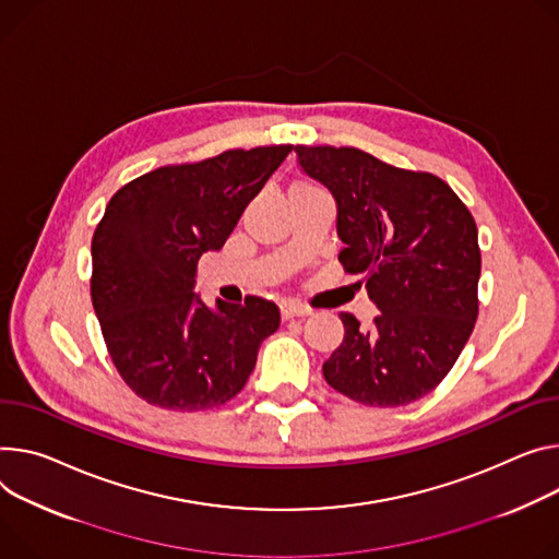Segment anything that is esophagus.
<instances>
[{
    "label": "esophagus",
    "instance_id": "34e87169",
    "mask_svg": "<svg viewBox=\"0 0 559 559\" xmlns=\"http://www.w3.org/2000/svg\"><path fill=\"white\" fill-rule=\"evenodd\" d=\"M312 310L306 308V306H298V302H283L281 306V317L287 321V319H294V317H310Z\"/></svg>",
    "mask_w": 559,
    "mask_h": 559
}]
</instances>
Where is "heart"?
Returning a JSON list of instances; mask_svg holds the SVG:
<instances>
[{
  "label": "heart",
  "mask_w": 559,
  "mask_h": 559,
  "mask_svg": "<svg viewBox=\"0 0 559 559\" xmlns=\"http://www.w3.org/2000/svg\"><path fill=\"white\" fill-rule=\"evenodd\" d=\"M292 191H319V189H317V187H312L310 182H302V180H298V182H294V185H292L289 193H292Z\"/></svg>",
  "instance_id": "b5f03b06"
}]
</instances>
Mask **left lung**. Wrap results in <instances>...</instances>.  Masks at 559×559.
Wrapping results in <instances>:
<instances>
[{
    "label": "left lung",
    "mask_w": 559,
    "mask_h": 559,
    "mask_svg": "<svg viewBox=\"0 0 559 559\" xmlns=\"http://www.w3.org/2000/svg\"><path fill=\"white\" fill-rule=\"evenodd\" d=\"M298 165L336 200L345 272L364 274L381 312L345 336L325 381L374 408L421 399L450 372L477 321L481 253L468 207L441 178L381 163L354 146H294ZM361 285V283H359Z\"/></svg>",
    "instance_id": "obj_1"
}]
</instances>
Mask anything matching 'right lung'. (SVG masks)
<instances>
[{"mask_svg":"<svg viewBox=\"0 0 559 559\" xmlns=\"http://www.w3.org/2000/svg\"><path fill=\"white\" fill-rule=\"evenodd\" d=\"M289 151L231 148L160 167L109 200L91 242V300L114 366L146 403L180 413L227 403L278 330L274 302L218 298L212 310L193 285L198 259L225 245Z\"/></svg>","mask_w":559,"mask_h":559,"instance_id":"1","label":"right lung"}]
</instances>
